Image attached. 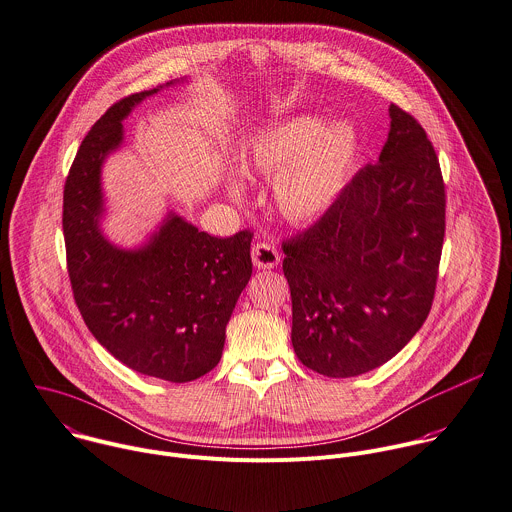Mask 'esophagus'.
I'll return each mask as SVG.
<instances>
[{
    "label": "esophagus",
    "instance_id": "obj_1",
    "mask_svg": "<svg viewBox=\"0 0 512 512\" xmlns=\"http://www.w3.org/2000/svg\"><path fill=\"white\" fill-rule=\"evenodd\" d=\"M251 257H253L255 267H259V269H273L281 259L277 247L267 243V241L255 243L253 249H251Z\"/></svg>",
    "mask_w": 512,
    "mask_h": 512
}]
</instances>
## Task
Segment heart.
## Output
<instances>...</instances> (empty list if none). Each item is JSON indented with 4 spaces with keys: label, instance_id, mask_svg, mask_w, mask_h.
Wrapping results in <instances>:
<instances>
[{
    "label": "heart",
    "instance_id": "heart-1",
    "mask_svg": "<svg viewBox=\"0 0 512 512\" xmlns=\"http://www.w3.org/2000/svg\"><path fill=\"white\" fill-rule=\"evenodd\" d=\"M313 116L293 118L251 142L243 164L261 175H275L279 211L291 221L319 215L335 197L354 154V132L335 124L321 130Z\"/></svg>",
    "mask_w": 512,
    "mask_h": 512
}]
</instances>
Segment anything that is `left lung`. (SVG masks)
I'll use <instances>...</instances> for the list:
<instances>
[{
	"mask_svg": "<svg viewBox=\"0 0 512 512\" xmlns=\"http://www.w3.org/2000/svg\"><path fill=\"white\" fill-rule=\"evenodd\" d=\"M390 134L303 233L283 241L291 344L327 378L392 360L426 321L446 231V191L426 130L390 106Z\"/></svg>",
	"mask_w": 512,
	"mask_h": 512,
	"instance_id": "8db88e82",
	"label": "left lung"
}]
</instances>
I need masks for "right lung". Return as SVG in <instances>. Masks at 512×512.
I'll return each mask as SVG.
<instances>
[{"mask_svg":"<svg viewBox=\"0 0 512 512\" xmlns=\"http://www.w3.org/2000/svg\"><path fill=\"white\" fill-rule=\"evenodd\" d=\"M156 90L118 100L84 136L64 185L62 227L74 301L92 335L130 370L185 384L221 360L253 271V233L219 239L173 215L138 251L100 235L102 160L122 142L120 120Z\"/></svg>","mask_w":512,"mask_h":512,"instance_id":"add662e5","label":"right lung"}]
</instances>
